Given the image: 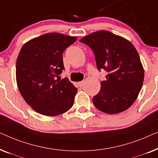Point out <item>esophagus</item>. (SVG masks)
I'll use <instances>...</instances> for the list:
<instances>
[{
  "label": "esophagus",
  "instance_id": "esophagus-1",
  "mask_svg": "<svg viewBox=\"0 0 158 158\" xmlns=\"http://www.w3.org/2000/svg\"><path fill=\"white\" fill-rule=\"evenodd\" d=\"M84 83H85V82L84 81H80L77 83V84H78V85L80 86V87H83Z\"/></svg>",
  "mask_w": 158,
  "mask_h": 158
}]
</instances>
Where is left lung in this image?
<instances>
[{
    "instance_id": "left-lung-1",
    "label": "left lung",
    "mask_w": 158,
    "mask_h": 158,
    "mask_svg": "<svg viewBox=\"0 0 158 158\" xmlns=\"http://www.w3.org/2000/svg\"><path fill=\"white\" fill-rule=\"evenodd\" d=\"M80 42L94 51L97 68L107 71L93 103L101 111L113 114L128 109L143 85L144 72L137 49L129 40L109 31H98Z\"/></svg>"
}]
</instances>
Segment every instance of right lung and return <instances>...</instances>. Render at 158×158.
Segmentation results:
<instances>
[{"mask_svg":"<svg viewBox=\"0 0 158 158\" xmlns=\"http://www.w3.org/2000/svg\"><path fill=\"white\" fill-rule=\"evenodd\" d=\"M75 36L47 33L23 45L16 60V77L28 105L44 116L65 113L74 103L77 89L65 77L56 80L64 69L62 53Z\"/></svg>","mask_w":158,"mask_h":158,"instance_id":"obj_1","label":"right lung"}]
</instances>
